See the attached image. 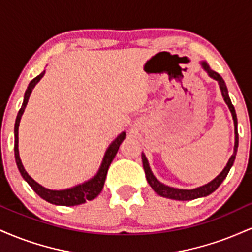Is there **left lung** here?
<instances>
[{"instance_id": "8db88e82", "label": "left lung", "mask_w": 252, "mask_h": 252, "mask_svg": "<svg viewBox=\"0 0 252 252\" xmlns=\"http://www.w3.org/2000/svg\"><path fill=\"white\" fill-rule=\"evenodd\" d=\"M202 67L207 71L210 77H212L213 79H216L217 82L219 83V86H220L221 90V94L224 97V100L226 102L228 109H230L231 114H232L233 117V122H235V134H236V142H235V152H233L232 156L230 158L228 162L226 164L222 172L217 176L216 179H213L212 181L209 182V184L204 185V186L198 187V189H173V187L166 186V185L161 184L158 179L153 175L152 170L149 168V163L148 160H147L146 155L142 154V162H143V168H144V173H146V178L148 184L150 185L153 189L158 193V195L164 196V198H169V199H175V200H193V199L196 198H200V196H206L211 194L212 192L218 189L220 186V184L224 181V179L226 178L228 172H230L231 167H232L233 162H235V158H236V154H237V148H238V131H237V115L235 111V108H233L232 103H231L230 97H228V92H227V88L225 85V82L222 80V78L220 77V74L217 73L216 71H212L206 63H202Z\"/></svg>"}]
</instances>
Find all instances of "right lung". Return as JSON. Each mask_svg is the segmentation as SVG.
I'll return each instance as SVG.
<instances>
[{"mask_svg": "<svg viewBox=\"0 0 252 252\" xmlns=\"http://www.w3.org/2000/svg\"><path fill=\"white\" fill-rule=\"evenodd\" d=\"M43 74H45V71H43L42 73H40L37 77L34 78V79L30 83V85H28V88L25 92L24 103H22L21 109L19 110V114H17V117L15 121V128H14V134H15L14 152H15V161L17 164V168H19L20 173H21L22 178L30 184V186L33 189L34 192H35L37 195L41 196L42 199H45L46 201L51 202V204H54V205H63V206H74V205L84 204L86 200H92V199H94L100 192H102L104 182H105L106 174H108L109 166L110 163L112 162V160H114L115 155L117 154L121 143H122L124 138H126V132H122V134L118 136L114 142L110 144V147L105 153V156H104L103 158L102 166H100L98 173L91 179V180L84 182L82 185H78L76 187H72V189H63V190H51V189H45V187H42L41 185L37 184L36 181H34L33 179L28 175V173L26 172L24 166H22V162L21 160H20V155H19V144L17 143H19L20 120H21V116L22 114H24L26 105H27L28 99H30L32 90L34 89V86L36 85L37 82L41 79Z\"/></svg>", "mask_w": 252, "mask_h": 252, "instance_id": "add662e5", "label": "right lung"}]
</instances>
